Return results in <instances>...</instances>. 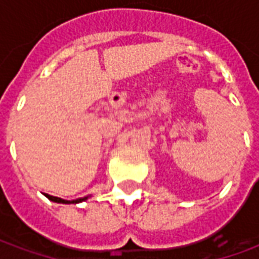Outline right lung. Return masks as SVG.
<instances>
[{"label": "right lung", "instance_id": "1", "mask_svg": "<svg viewBox=\"0 0 259 259\" xmlns=\"http://www.w3.org/2000/svg\"><path fill=\"white\" fill-rule=\"evenodd\" d=\"M44 195L47 197L48 200L54 201V202H59V204H77V202H81V201H85L87 198H89V195H87V197H83V198L68 201V200H62V198H59V197H54V195H50V194H44Z\"/></svg>", "mask_w": 259, "mask_h": 259}]
</instances>
